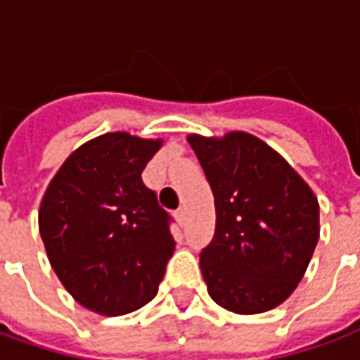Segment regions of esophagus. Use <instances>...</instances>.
<instances>
[{
	"instance_id": "obj_1",
	"label": "esophagus",
	"mask_w": 360,
	"mask_h": 360,
	"mask_svg": "<svg viewBox=\"0 0 360 360\" xmlns=\"http://www.w3.org/2000/svg\"><path fill=\"white\" fill-rule=\"evenodd\" d=\"M175 220L179 222V226H183V222H185V208H179V210L175 212Z\"/></svg>"
}]
</instances>
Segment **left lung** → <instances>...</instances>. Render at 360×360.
<instances>
[{"label": "left lung", "mask_w": 360, "mask_h": 360, "mask_svg": "<svg viewBox=\"0 0 360 360\" xmlns=\"http://www.w3.org/2000/svg\"><path fill=\"white\" fill-rule=\"evenodd\" d=\"M216 206L200 251L210 298L233 314H261L294 292L320 238V205L281 154L248 132L188 134Z\"/></svg>", "instance_id": "left-lung-1"}]
</instances>
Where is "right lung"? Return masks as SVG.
<instances>
[{"label":"right lung","mask_w":360,"mask_h":360,"mask_svg":"<svg viewBox=\"0 0 360 360\" xmlns=\"http://www.w3.org/2000/svg\"><path fill=\"white\" fill-rule=\"evenodd\" d=\"M162 144L107 132L72 152L46 187L40 238L60 283L87 310L122 316L158 292L175 241L142 172Z\"/></svg>","instance_id":"obj_1"}]
</instances>
